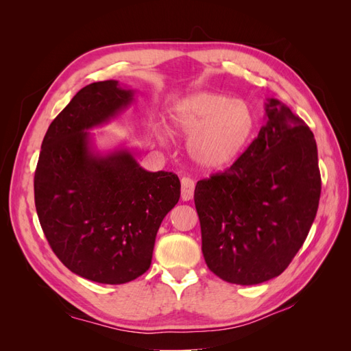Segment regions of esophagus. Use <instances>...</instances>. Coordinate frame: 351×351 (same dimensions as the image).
<instances>
[{"mask_svg": "<svg viewBox=\"0 0 351 351\" xmlns=\"http://www.w3.org/2000/svg\"><path fill=\"white\" fill-rule=\"evenodd\" d=\"M193 195H195V182L192 178L183 177L182 178V199L184 202L192 200Z\"/></svg>", "mask_w": 351, "mask_h": 351, "instance_id": "34e87169", "label": "esophagus"}]
</instances>
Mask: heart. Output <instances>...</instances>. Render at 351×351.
<instances>
[{
    "instance_id": "1",
    "label": "heart",
    "mask_w": 351,
    "mask_h": 351,
    "mask_svg": "<svg viewBox=\"0 0 351 351\" xmlns=\"http://www.w3.org/2000/svg\"><path fill=\"white\" fill-rule=\"evenodd\" d=\"M173 132L187 137V155L202 171H222L246 149L256 129L250 105L227 95L196 90L171 110Z\"/></svg>"
}]
</instances>
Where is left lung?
Here are the masks:
<instances>
[{"instance_id": "1", "label": "left lung", "mask_w": 351, "mask_h": 351, "mask_svg": "<svg viewBox=\"0 0 351 351\" xmlns=\"http://www.w3.org/2000/svg\"><path fill=\"white\" fill-rule=\"evenodd\" d=\"M321 196L312 130L281 101L265 102L259 134L226 173L197 182L208 268L231 284L278 277L303 246Z\"/></svg>"}]
</instances>
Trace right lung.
I'll return each instance as SVG.
<instances>
[{"label":"right lung","mask_w":351,"mask_h":351,"mask_svg":"<svg viewBox=\"0 0 351 351\" xmlns=\"http://www.w3.org/2000/svg\"><path fill=\"white\" fill-rule=\"evenodd\" d=\"M119 80L80 89L48 127L35 205L49 246L82 278L124 284L151 267L156 232L180 199L173 173L146 171L129 147L99 151L90 132L134 102Z\"/></svg>","instance_id":"1"}]
</instances>
